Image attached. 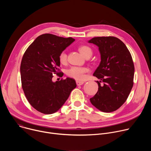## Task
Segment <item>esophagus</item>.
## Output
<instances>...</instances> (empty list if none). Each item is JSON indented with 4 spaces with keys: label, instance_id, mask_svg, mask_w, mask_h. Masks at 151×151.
Listing matches in <instances>:
<instances>
[{
    "label": "esophagus",
    "instance_id": "34e87169",
    "mask_svg": "<svg viewBox=\"0 0 151 151\" xmlns=\"http://www.w3.org/2000/svg\"><path fill=\"white\" fill-rule=\"evenodd\" d=\"M76 84H77V85H82L83 83V81H78V80H77L76 81Z\"/></svg>",
    "mask_w": 151,
    "mask_h": 151
}]
</instances>
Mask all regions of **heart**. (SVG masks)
I'll use <instances>...</instances> for the list:
<instances>
[{"instance_id":"obj_1","label":"heart","mask_w":151,"mask_h":151,"mask_svg":"<svg viewBox=\"0 0 151 151\" xmlns=\"http://www.w3.org/2000/svg\"><path fill=\"white\" fill-rule=\"evenodd\" d=\"M79 51L81 54L86 57H91L93 51L91 49L88 47L83 45L79 48ZM59 61L61 64H65L67 61V54L66 51H62L58 57ZM88 71V69L87 68H82V67H76L73 66L70 69H68L66 71V74L68 76L74 78L77 80H82L85 78V73H87Z\"/></svg>"}]
</instances>
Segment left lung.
<instances>
[{
    "mask_svg": "<svg viewBox=\"0 0 151 151\" xmlns=\"http://www.w3.org/2000/svg\"><path fill=\"white\" fill-rule=\"evenodd\" d=\"M88 43L99 47L101 57L93 74L100 79L97 81L99 89L90 101L101 112H114L125 103L133 87L134 66L131 54L115 37H96Z\"/></svg>",
    "mask_w": 151,
    "mask_h": 151,
    "instance_id": "8db88e82",
    "label": "left lung"
}]
</instances>
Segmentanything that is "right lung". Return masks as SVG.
<instances>
[{
    "label": "right lung",
    "instance_id": "1",
    "mask_svg": "<svg viewBox=\"0 0 151 151\" xmlns=\"http://www.w3.org/2000/svg\"><path fill=\"white\" fill-rule=\"evenodd\" d=\"M74 41L72 37L44 34L33 41L23 55L20 66L22 88L29 103L42 114L57 112L76 87L72 78L52 81L54 75H63L58 72L60 54Z\"/></svg>",
    "mask_w": 151,
    "mask_h": 151
}]
</instances>
